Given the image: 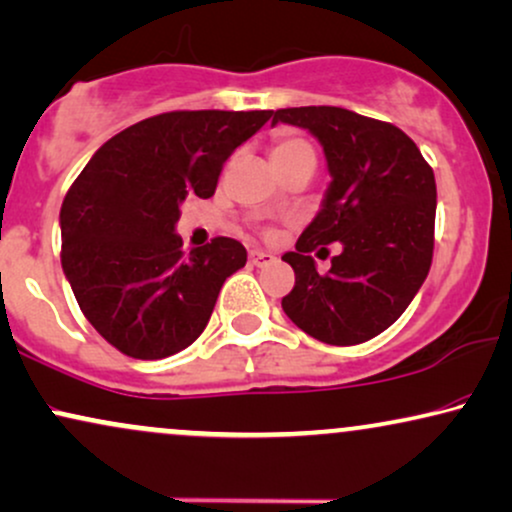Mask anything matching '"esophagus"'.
<instances>
[{
  "mask_svg": "<svg viewBox=\"0 0 512 512\" xmlns=\"http://www.w3.org/2000/svg\"><path fill=\"white\" fill-rule=\"evenodd\" d=\"M250 262L255 264V267H267V264L276 262V257L271 255V252H264V250H250Z\"/></svg>",
  "mask_w": 512,
  "mask_h": 512,
  "instance_id": "1",
  "label": "esophagus"
}]
</instances>
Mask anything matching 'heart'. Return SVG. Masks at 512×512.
<instances>
[{
	"mask_svg": "<svg viewBox=\"0 0 512 512\" xmlns=\"http://www.w3.org/2000/svg\"><path fill=\"white\" fill-rule=\"evenodd\" d=\"M271 160H274L276 170H281V167L297 163V160H314V151L304 139L283 137L271 146Z\"/></svg>",
	"mask_w": 512,
	"mask_h": 512,
	"instance_id": "heart-1",
	"label": "heart"
}]
</instances>
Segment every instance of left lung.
Returning a JSON list of instances; mask_svg holds the SVG:
<instances>
[{
  "instance_id": "left-lung-1",
  "label": "left lung",
  "mask_w": 512,
  "mask_h": 512,
  "mask_svg": "<svg viewBox=\"0 0 512 512\" xmlns=\"http://www.w3.org/2000/svg\"><path fill=\"white\" fill-rule=\"evenodd\" d=\"M276 122L309 129L326 153L331 186L314 222L283 255L295 288L288 319L326 345H359L390 328L423 286L435 250L437 186L418 146L390 122L338 106L281 108ZM343 252L319 275L316 247Z\"/></svg>"
}]
</instances>
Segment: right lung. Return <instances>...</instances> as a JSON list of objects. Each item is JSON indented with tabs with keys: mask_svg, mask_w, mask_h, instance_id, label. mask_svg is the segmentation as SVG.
Wrapping results in <instances>:
<instances>
[{
	"mask_svg": "<svg viewBox=\"0 0 512 512\" xmlns=\"http://www.w3.org/2000/svg\"><path fill=\"white\" fill-rule=\"evenodd\" d=\"M274 111H172L122 129L92 155L61 205V264L82 314L132 359H165L208 326L248 252L217 236L181 250L186 198H210L231 153Z\"/></svg>",
	"mask_w": 512,
	"mask_h": 512,
	"instance_id": "1",
	"label": "right lung"
}]
</instances>
